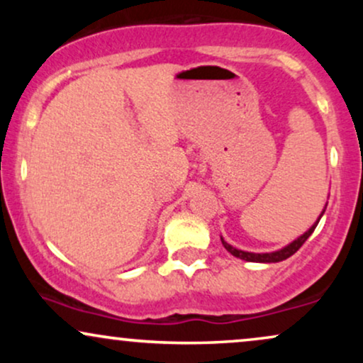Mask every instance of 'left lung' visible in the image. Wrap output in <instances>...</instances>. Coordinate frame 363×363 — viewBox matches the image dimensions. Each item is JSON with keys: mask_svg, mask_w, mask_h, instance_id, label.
Listing matches in <instances>:
<instances>
[{"mask_svg": "<svg viewBox=\"0 0 363 363\" xmlns=\"http://www.w3.org/2000/svg\"><path fill=\"white\" fill-rule=\"evenodd\" d=\"M323 215H324V210H323V213L319 215V218L315 220V223L312 225V227L306 232V234H302L301 237H298V239H295L294 242H290L289 245H285V247L280 249V251H274V252H247V251H240V249L234 247V245L225 242L223 237H222V244H223V247L232 254V256L239 257V259H244V261H249V262H280L283 259H286V257H290L291 254H295V252L298 251V249L302 247L303 242H306V240L311 237L312 232H314V228L318 227L320 216H323Z\"/></svg>", "mask_w": 363, "mask_h": 363, "instance_id": "left-lung-1", "label": "left lung"}]
</instances>
